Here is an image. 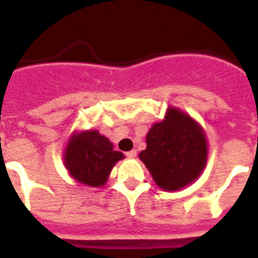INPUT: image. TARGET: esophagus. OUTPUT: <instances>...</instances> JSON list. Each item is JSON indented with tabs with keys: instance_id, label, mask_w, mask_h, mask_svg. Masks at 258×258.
I'll list each match as a JSON object with an SVG mask.
<instances>
[{
	"instance_id": "obj_1",
	"label": "esophagus",
	"mask_w": 258,
	"mask_h": 258,
	"mask_svg": "<svg viewBox=\"0 0 258 258\" xmlns=\"http://www.w3.org/2000/svg\"><path fill=\"white\" fill-rule=\"evenodd\" d=\"M137 150H131V151H128V153H125V155L128 158H131V159H134V158H137Z\"/></svg>"
}]
</instances>
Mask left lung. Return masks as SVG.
<instances>
[{
	"instance_id": "left-lung-1",
	"label": "left lung",
	"mask_w": 258,
	"mask_h": 258,
	"mask_svg": "<svg viewBox=\"0 0 258 258\" xmlns=\"http://www.w3.org/2000/svg\"><path fill=\"white\" fill-rule=\"evenodd\" d=\"M146 143L139 159L166 191L192 183L206 166L208 142L204 130L178 108L167 109L165 119L150 128Z\"/></svg>"
}]
</instances>
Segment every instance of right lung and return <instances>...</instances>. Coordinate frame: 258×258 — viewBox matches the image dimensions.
Masks as SVG:
<instances>
[{
    "instance_id": "1",
    "label": "right lung",
    "mask_w": 258,
    "mask_h": 258,
    "mask_svg": "<svg viewBox=\"0 0 258 258\" xmlns=\"http://www.w3.org/2000/svg\"><path fill=\"white\" fill-rule=\"evenodd\" d=\"M124 159L120 151L96 130L75 133L64 153V162L70 175L79 183L91 187L105 184L112 167Z\"/></svg>"
}]
</instances>
